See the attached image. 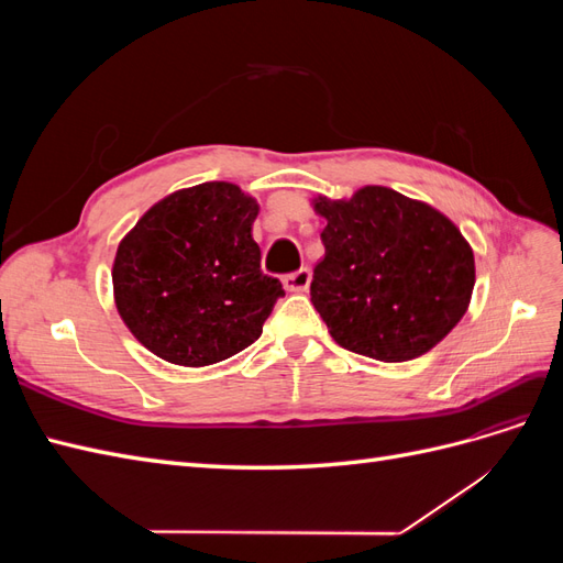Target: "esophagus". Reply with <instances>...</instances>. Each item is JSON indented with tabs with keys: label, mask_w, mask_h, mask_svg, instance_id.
<instances>
[{
	"label": "esophagus",
	"mask_w": 563,
	"mask_h": 563,
	"mask_svg": "<svg viewBox=\"0 0 563 563\" xmlns=\"http://www.w3.org/2000/svg\"><path fill=\"white\" fill-rule=\"evenodd\" d=\"M310 279H312V272L308 267H300V269L291 272V275L284 277V286H286V291L302 294V291H308Z\"/></svg>",
	"instance_id": "obj_1"
}]
</instances>
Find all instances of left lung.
<instances>
[{"label":"left lung","instance_id":"8db88e82","mask_svg":"<svg viewBox=\"0 0 563 563\" xmlns=\"http://www.w3.org/2000/svg\"><path fill=\"white\" fill-rule=\"evenodd\" d=\"M327 218L310 298L340 347L378 362L430 352L463 319L474 253L451 220L389 187L314 199Z\"/></svg>","mask_w":563,"mask_h":563}]
</instances>
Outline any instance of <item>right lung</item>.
Returning a JSON list of instances; mask_svg holds the SVG:
<instances>
[{
  "mask_svg": "<svg viewBox=\"0 0 563 563\" xmlns=\"http://www.w3.org/2000/svg\"><path fill=\"white\" fill-rule=\"evenodd\" d=\"M258 203L232 183H201L155 203L114 255V302L162 360L209 366L263 333L284 298L263 275L251 225Z\"/></svg>",
  "mask_w": 563,
  "mask_h": 563,
  "instance_id": "1",
  "label": "right lung"
}]
</instances>
